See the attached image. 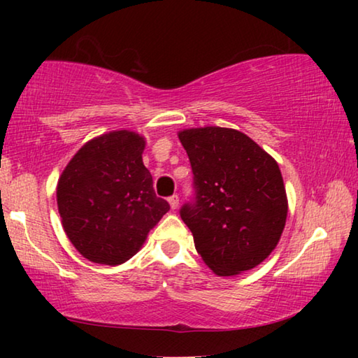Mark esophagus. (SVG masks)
Segmentation results:
<instances>
[{
    "instance_id": "34e87169",
    "label": "esophagus",
    "mask_w": 358,
    "mask_h": 358,
    "mask_svg": "<svg viewBox=\"0 0 358 358\" xmlns=\"http://www.w3.org/2000/svg\"><path fill=\"white\" fill-rule=\"evenodd\" d=\"M169 203H171L172 210H177L178 205H180V197L178 196H171V197H169Z\"/></svg>"
}]
</instances>
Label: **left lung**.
I'll use <instances>...</instances> for the list:
<instances>
[{
  "instance_id": "left-lung-1",
  "label": "left lung",
  "mask_w": 358,
  "mask_h": 358,
  "mask_svg": "<svg viewBox=\"0 0 358 358\" xmlns=\"http://www.w3.org/2000/svg\"><path fill=\"white\" fill-rule=\"evenodd\" d=\"M194 173V201L180 210L194 245L216 275L251 270L270 256L286 226L287 196L278 162L235 129L178 132Z\"/></svg>"
}]
</instances>
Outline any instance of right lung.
Instances as JSON below:
<instances>
[{"mask_svg":"<svg viewBox=\"0 0 358 358\" xmlns=\"http://www.w3.org/2000/svg\"><path fill=\"white\" fill-rule=\"evenodd\" d=\"M145 138L132 131L94 137L77 151L57 186L71 243L94 264L120 265L141 250L171 205L143 166Z\"/></svg>","mask_w":358,"mask_h":358,"instance_id":"add662e5","label":"right lung"}]
</instances>
